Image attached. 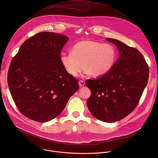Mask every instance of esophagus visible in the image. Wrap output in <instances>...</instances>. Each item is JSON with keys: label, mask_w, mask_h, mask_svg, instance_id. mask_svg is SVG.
Returning a JSON list of instances; mask_svg holds the SVG:
<instances>
[{"label": "esophagus", "mask_w": 158, "mask_h": 158, "mask_svg": "<svg viewBox=\"0 0 158 158\" xmlns=\"http://www.w3.org/2000/svg\"><path fill=\"white\" fill-rule=\"evenodd\" d=\"M78 83H79V86H80V87H83V86H84L85 85V81H84L83 80H80L79 82H78Z\"/></svg>", "instance_id": "obj_1"}]
</instances>
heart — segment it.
Returning <instances> with one entry per match:
<instances>
[{
	"label": "heart",
	"instance_id": "obj_1",
	"mask_svg": "<svg viewBox=\"0 0 158 158\" xmlns=\"http://www.w3.org/2000/svg\"><path fill=\"white\" fill-rule=\"evenodd\" d=\"M114 46L93 41H81L73 45L71 53H63L60 61L70 75L77 77L85 68L86 73L95 77L108 73L115 61Z\"/></svg>",
	"mask_w": 158,
	"mask_h": 158
}]
</instances>
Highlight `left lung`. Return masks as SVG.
<instances>
[{
    "label": "left lung",
    "mask_w": 158,
    "mask_h": 158,
    "mask_svg": "<svg viewBox=\"0 0 158 158\" xmlns=\"http://www.w3.org/2000/svg\"><path fill=\"white\" fill-rule=\"evenodd\" d=\"M118 48L119 57L112 69L86 85L91 92L87 105L96 118L114 122L127 117L137 107L147 85L149 68L142 53L135 47L106 38Z\"/></svg>",
    "instance_id": "8db88e82"
}]
</instances>
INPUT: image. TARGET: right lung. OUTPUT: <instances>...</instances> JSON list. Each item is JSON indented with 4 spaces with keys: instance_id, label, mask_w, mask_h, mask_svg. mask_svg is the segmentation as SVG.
Returning a JSON list of instances; mask_svg holds the SVG:
<instances>
[{
    "instance_id": "obj_1",
    "label": "right lung",
    "mask_w": 158,
    "mask_h": 158,
    "mask_svg": "<svg viewBox=\"0 0 158 158\" xmlns=\"http://www.w3.org/2000/svg\"><path fill=\"white\" fill-rule=\"evenodd\" d=\"M68 40L63 35L40 32L27 39L13 58L8 85L16 107L26 117L39 122L53 119L78 89V80L60 61Z\"/></svg>"
}]
</instances>
